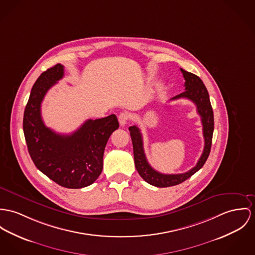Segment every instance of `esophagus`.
<instances>
[{"instance_id": "1", "label": "esophagus", "mask_w": 255, "mask_h": 255, "mask_svg": "<svg viewBox=\"0 0 255 255\" xmlns=\"http://www.w3.org/2000/svg\"><path fill=\"white\" fill-rule=\"evenodd\" d=\"M127 120H128V115L126 113H121L119 116H118V121H119V124L120 126H125L126 123H127Z\"/></svg>"}]
</instances>
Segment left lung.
Masks as SVG:
<instances>
[{"instance_id":"8db88e82","label":"left lung","mask_w":255,"mask_h":255,"mask_svg":"<svg viewBox=\"0 0 255 255\" xmlns=\"http://www.w3.org/2000/svg\"><path fill=\"white\" fill-rule=\"evenodd\" d=\"M180 71L183 75V78L185 79V83H184L185 91L180 93L179 95H176L171 100L180 98L188 99L196 105L197 112L201 117V121L203 125V135L205 138L204 150L200 159L197 162L196 166L193 167L188 172L183 174H174V175L161 174L157 172L156 170H154L146 160L144 150H143V142H142V136H141L140 130L136 125L130 126L129 131L132 138L133 149H134V160H135V166H136L137 173L147 183L154 185L156 187H169V186H174L183 182L190 176H193L204 166L211 152L215 122H214V112L211 105L208 90L205 84L203 83L202 79L197 77L196 75L186 72L183 69H180Z\"/></svg>"}]
</instances>
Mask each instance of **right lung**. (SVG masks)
<instances>
[{"label":"right lung","instance_id":"right-lung-1","mask_svg":"<svg viewBox=\"0 0 255 255\" xmlns=\"http://www.w3.org/2000/svg\"><path fill=\"white\" fill-rule=\"evenodd\" d=\"M63 76L64 66L57 64L36 80L24 111L23 131L29 154L39 171L63 187L77 189L92 184L101 175L106 144L119 123L115 115L88 119L70 135L46 127L41 102Z\"/></svg>","mask_w":255,"mask_h":255}]
</instances>
